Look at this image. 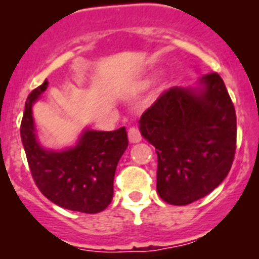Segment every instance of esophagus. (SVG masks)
Returning a JSON list of instances; mask_svg holds the SVG:
<instances>
[{
  "label": "esophagus",
  "instance_id": "1",
  "mask_svg": "<svg viewBox=\"0 0 259 259\" xmlns=\"http://www.w3.org/2000/svg\"><path fill=\"white\" fill-rule=\"evenodd\" d=\"M141 134H140V131L137 128L132 127L128 130V140H130L131 144H137V142L141 141Z\"/></svg>",
  "mask_w": 259,
  "mask_h": 259
}]
</instances>
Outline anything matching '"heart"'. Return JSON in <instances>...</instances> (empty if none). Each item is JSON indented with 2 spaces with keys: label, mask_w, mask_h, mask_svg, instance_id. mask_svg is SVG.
Here are the masks:
<instances>
[{
  "label": "heart",
  "mask_w": 259,
  "mask_h": 259,
  "mask_svg": "<svg viewBox=\"0 0 259 259\" xmlns=\"http://www.w3.org/2000/svg\"><path fill=\"white\" fill-rule=\"evenodd\" d=\"M156 74H158V73H154V74H153V75H154V77H155V75H156Z\"/></svg>",
  "instance_id": "b5f03b06"
}]
</instances>
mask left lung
<instances>
[{"label": "left lung", "mask_w": 259, "mask_h": 259, "mask_svg": "<svg viewBox=\"0 0 259 259\" xmlns=\"http://www.w3.org/2000/svg\"><path fill=\"white\" fill-rule=\"evenodd\" d=\"M140 132L156 149V191L172 205L204 198L230 172L236 114L217 73L196 87H172L142 114Z\"/></svg>", "instance_id": "left-lung-1"}]
</instances>
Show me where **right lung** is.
Returning a JSON list of instances; mask_svg holds the SVG:
<instances>
[{
  "label": "right lung",
  "mask_w": 259,
  "mask_h": 259,
  "mask_svg": "<svg viewBox=\"0 0 259 259\" xmlns=\"http://www.w3.org/2000/svg\"><path fill=\"white\" fill-rule=\"evenodd\" d=\"M47 79L25 101L20 136L33 180L49 200L65 209L99 213L113 199V182L120 156L128 146L124 127L115 131L84 128L77 144L63 150L41 145L33 105L46 91Z\"/></svg>",
  "instance_id": "1"
}]
</instances>
